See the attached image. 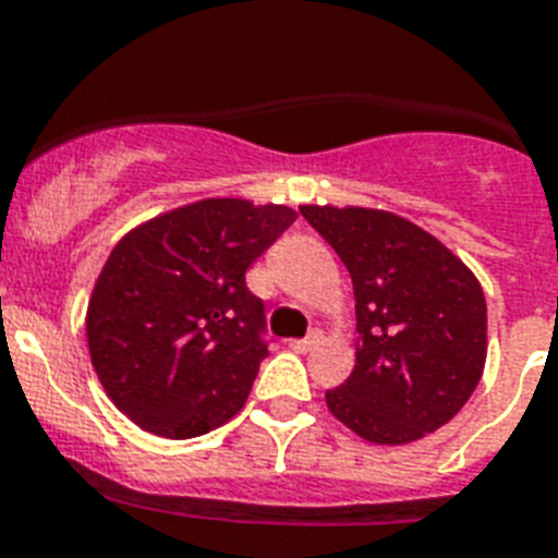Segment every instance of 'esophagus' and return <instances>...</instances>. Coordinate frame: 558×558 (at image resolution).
I'll use <instances>...</instances> for the list:
<instances>
[{
    "label": "esophagus",
    "mask_w": 558,
    "mask_h": 558,
    "mask_svg": "<svg viewBox=\"0 0 558 558\" xmlns=\"http://www.w3.org/2000/svg\"><path fill=\"white\" fill-rule=\"evenodd\" d=\"M315 343H318V332L306 335V338H298V341H289V347H292L294 352H310Z\"/></svg>",
    "instance_id": "1"
}]
</instances>
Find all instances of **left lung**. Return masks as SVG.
<instances>
[{
  "instance_id": "left-lung-1",
  "label": "left lung",
  "mask_w": 558,
  "mask_h": 558,
  "mask_svg": "<svg viewBox=\"0 0 558 558\" xmlns=\"http://www.w3.org/2000/svg\"><path fill=\"white\" fill-rule=\"evenodd\" d=\"M355 289V369L326 407L373 444H410L468 404L487 357L473 271L429 232L378 208L301 206Z\"/></svg>"
}]
</instances>
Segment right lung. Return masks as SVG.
Returning <instances> with one entry per match:
<instances>
[{"mask_svg": "<svg viewBox=\"0 0 558 558\" xmlns=\"http://www.w3.org/2000/svg\"><path fill=\"white\" fill-rule=\"evenodd\" d=\"M289 206L211 197L154 217L114 246L90 294V364L117 410L194 438L246 404L269 355L246 269L294 223Z\"/></svg>", "mask_w": 558, "mask_h": 558, "instance_id": "add662e5", "label": "right lung"}]
</instances>
